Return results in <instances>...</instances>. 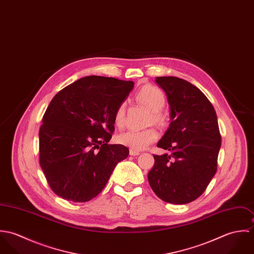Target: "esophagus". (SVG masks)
I'll return each instance as SVG.
<instances>
[{"label":"esophagus","mask_w":254,"mask_h":254,"mask_svg":"<svg viewBox=\"0 0 254 254\" xmlns=\"http://www.w3.org/2000/svg\"><path fill=\"white\" fill-rule=\"evenodd\" d=\"M129 153H130V155H132V156H136V155H139V154H140V151H137V150H134V149H130Z\"/></svg>","instance_id":"1"}]
</instances>
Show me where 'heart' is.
I'll return each instance as SVG.
<instances>
[{
	"instance_id": "b5f03b06",
	"label": "heart",
	"mask_w": 254,
	"mask_h": 254,
	"mask_svg": "<svg viewBox=\"0 0 254 254\" xmlns=\"http://www.w3.org/2000/svg\"><path fill=\"white\" fill-rule=\"evenodd\" d=\"M137 102L150 111V121L163 124L165 122L164 115L160 112L165 105V96L163 92L152 85H146L136 94ZM125 123V104H121L115 111L114 124L118 128H122ZM158 134L155 129L147 128L144 130H128L117 136V142L126 145L134 150H143L154 141Z\"/></svg>"
}]
</instances>
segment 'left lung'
<instances>
[{
	"label": "left lung",
	"mask_w": 254,
	"mask_h": 254,
	"mask_svg": "<svg viewBox=\"0 0 254 254\" xmlns=\"http://www.w3.org/2000/svg\"><path fill=\"white\" fill-rule=\"evenodd\" d=\"M170 109V123L154 154L148 183L162 200L186 204L205 190L217 170L221 136L217 115L205 95L190 82L173 76L156 77Z\"/></svg>",
	"instance_id": "left-lung-1"
}]
</instances>
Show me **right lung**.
<instances>
[{
    "instance_id": "right-lung-1",
    "label": "right lung",
    "mask_w": 254,
    "mask_h": 254,
    "mask_svg": "<svg viewBox=\"0 0 254 254\" xmlns=\"http://www.w3.org/2000/svg\"><path fill=\"white\" fill-rule=\"evenodd\" d=\"M133 88V81L93 75L54 97L39 131V149L41 168L56 194L73 202L91 200L128 157L125 145L108 143L115 111Z\"/></svg>"
}]
</instances>
